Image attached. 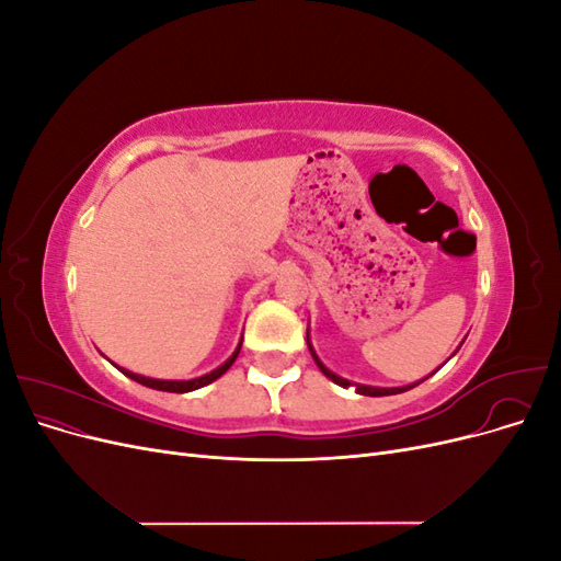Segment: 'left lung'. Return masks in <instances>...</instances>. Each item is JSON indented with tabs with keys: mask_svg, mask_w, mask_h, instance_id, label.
Returning a JSON list of instances; mask_svg holds the SVG:
<instances>
[{
	"mask_svg": "<svg viewBox=\"0 0 561 561\" xmlns=\"http://www.w3.org/2000/svg\"><path fill=\"white\" fill-rule=\"evenodd\" d=\"M307 342H309V334H307ZM309 351H311V355H313V360H316V365L320 367V371L322 375H325L328 379H332L334 383H339V386H344V388H348V386H353L351 381H346V379H342V377H336L334 371H330L325 365H322L320 360H318V355L313 353V348H311V342H309ZM421 383V381H419ZM419 383H412V386H400V388H375V386H355V390H358L360 396H371V398H381V396H396V393H404V390H410V388H414V386H419Z\"/></svg>",
	"mask_w": 561,
	"mask_h": 561,
	"instance_id": "8db88e82",
	"label": "left lung"
}]
</instances>
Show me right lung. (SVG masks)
Here are the masks:
<instances>
[{
    "label": "right lung",
    "instance_id": "1",
    "mask_svg": "<svg viewBox=\"0 0 561 561\" xmlns=\"http://www.w3.org/2000/svg\"><path fill=\"white\" fill-rule=\"evenodd\" d=\"M239 353H241V344H239V348H236V353L231 355V358L225 363V365H219L217 369H213L210 375H203V377H198V379H190V381H163V379H149V377H140V375H133V371H128V369H122L126 377H130L133 381H138V383H142V386H147V388H157V390H168V393H190V390H196V388H201V386H206V383H210V381H215V379H219L225 375V371L233 365V360L239 358Z\"/></svg>",
    "mask_w": 561,
    "mask_h": 561
}]
</instances>
